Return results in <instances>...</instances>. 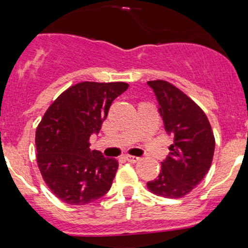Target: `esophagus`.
<instances>
[{
  "mask_svg": "<svg viewBox=\"0 0 248 248\" xmlns=\"http://www.w3.org/2000/svg\"><path fill=\"white\" fill-rule=\"evenodd\" d=\"M126 159L128 162H132V163H136V162H138L140 158H139V157H137V156H131V155H127Z\"/></svg>",
  "mask_w": 248,
  "mask_h": 248,
  "instance_id": "esophagus-1",
  "label": "esophagus"
}]
</instances>
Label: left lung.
<instances>
[{
	"label": "left lung",
	"mask_w": 248,
	"mask_h": 248,
	"mask_svg": "<svg viewBox=\"0 0 248 248\" xmlns=\"http://www.w3.org/2000/svg\"><path fill=\"white\" fill-rule=\"evenodd\" d=\"M158 102L166 132L174 138L161 172L147 188L157 196L181 198L205 177L211 167L215 138L202 110L170 82L147 81Z\"/></svg>",
	"instance_id": "1"
}]
</instances>
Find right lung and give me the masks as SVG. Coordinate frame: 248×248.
<instances>
[{"label": "right lung", "mask_w": 248, "mask_h": 248, "mask_svg": "<svg viewBox=\"0 0 248 248\" xmlns=\"http://www.w3.org/2000/svg\"><path fill=\"white\" fill-rule=\"evenodd\" d=\"M126 82L84 81L62 92L37 127V163L52 193L71 205L92 202L108 193L119 168L115 158L91 151L112 101Z\"/></svg>", "instance_id": "obj_1"}]
</instances>
